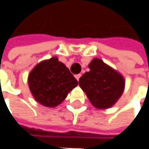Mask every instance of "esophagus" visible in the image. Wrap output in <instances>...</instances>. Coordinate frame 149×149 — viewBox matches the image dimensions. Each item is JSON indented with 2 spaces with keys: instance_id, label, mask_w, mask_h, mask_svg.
Segmentation results:
<instances>
[{
  "instance_id": "34e87169",
  "label": "esophagus",
  "mask_w": 149,
  "mask_h": 149,
  "mask_svg": "<svg viewBox=\"0 0 149 149\" xmlns=\"http://www.w3.org/2000/svg\"><path fill=\"white\" fill-rule=\"evenodd\" d=\"M80 77H81V74H77V75H75V77L77 78V81L79 80V78H80Z\"/></svg>"
}]
</instances>
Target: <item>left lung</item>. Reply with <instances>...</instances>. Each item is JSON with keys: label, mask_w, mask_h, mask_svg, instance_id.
<instances>
[{"label": "left lung", "mask_w": 149, "mask_h": 149, "mask_svg": "<svg viewBox=\"0 0 149 149\" xmlns=\"http://www.w3.org/2000/svg\"><path fill=\"white\" fill-rule=\"evenodd\" d=\"M88 68L79 78V86L95 107H112L124 91V77L100 59H94Z\"/></svg>", "instance_id": "left-lung-1"}]
</instances>
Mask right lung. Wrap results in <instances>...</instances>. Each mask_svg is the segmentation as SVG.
Here are the masks:
<instances>
[{
    "label": "right lung",
    "instance_id": "add662e5",
    "mask_svg": "<svg viewBox=\"0 0 149 149\" xmlns=\"http://www.w3.org/2000/svg\"><path fill=\"white\" fill-rule=\"evenodd\" d=\"M28 83L36 101L49 107L61 103L77 85L69 69L56 57L39 63L31 72Z\"/></svg>",
    "mask_w": 149,
    "mask_h": 149
}]
</instances>
